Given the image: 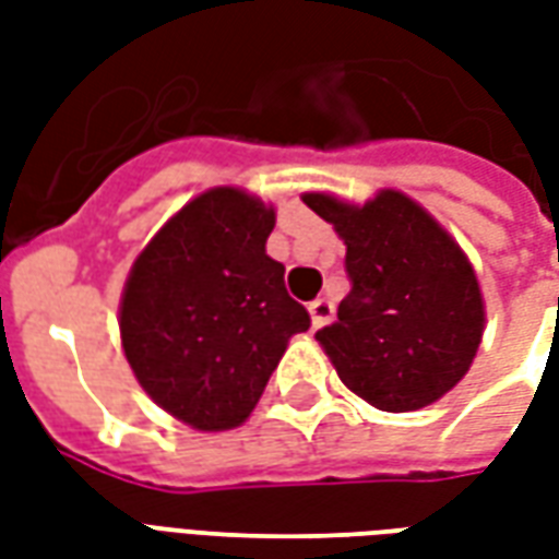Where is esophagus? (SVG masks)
Segmentation results:
<instances>
[{"mask_svg":"<svg viewBox=\"0 0 559 559\" xmlns=\"http://www.w3.org/2000/svg\"><path fill=\"white\" fill-rule=\"evenodd\" d=\"M308 314H311V323H314V329L326 326L329 320L335 317V305L329 302V299H314V302L308 305Z\"/></svg>","mask_w":559,"mask_h":559,"instance_id":"34e87169","label":"esophagus"}]
</instances>
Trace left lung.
Here are the masks:
<instances>
[{
	"label": "left lung",
	"instance_id": "8db88e82",
	"mask_svg": "<svg viewBox=\"0 0 559 559\" xmlns=\"http://www.w3.org/2000/svg\"><path fill=\"white\" fill-rule=\"evenodd\" d=\"M347 245L350 293L317 341L341 383L386 413L421 411L467 374L485 332V302L467 254L401 191L365 206L305 194Z\"/></svg>",
	"mask_w": 559,
	"mask_h": 559
}]
</instances>
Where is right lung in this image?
<instances>
[{
  "label": "right lung",
  "instance_id": "add662e5",
  "mask_svg": "<svg viewBox=\"0 0 559 559\" xmlns=\"http://www.w3.org/2000/svg\"><path fill=\"white\" fill-rule=\"evenodd\" d=\"M275 209L209 188L140 251L119 302L122 350L160 411L197 431L242 425L287 341L311 326L266 254Z\"/></svg>",
  "mask_w": 559,
  "mask_h": 559
}]
</instances>
